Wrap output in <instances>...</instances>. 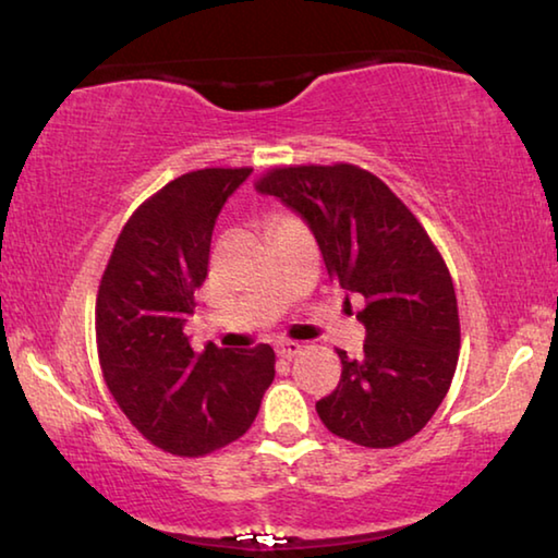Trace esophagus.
<instances>
[{
  "label": "esophagus",
  "mask_w": 558,
  "mask_h": 558,
  "mask_svg": "<svg viewBox=\"0 0 558 558\" xmlns=\"http://www.w3.org/2000/svg\"><path fill=\"white\" fill-rule=\"evenodd\" d=\"M299 353H301V345H299L296 341H281V343L277 345V355H279V359L291 361V359H296Z\"/></svg>",
  "instance_id": "34e87169"
}]
</instances>
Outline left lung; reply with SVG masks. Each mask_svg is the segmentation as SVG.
I'll list each match as a JSON object with an SVG mask.
<instances>
[{
	"label": "left lung",
	"mask_w": 558,
	"mask_h": 558,
	"mask_svg": "<svg viewBox=\"0 0 558 558\" xmlns=\"http://www.w3.org/2000/svg\"><path fill=\"white\" fill-rule=\"evenodd\" d=\"M257 190L301 215L328 274L365 299L363 355L339 351V386L316 403L322 423L363 447L410 440L440 408L460 355L458 296L437 246L386 182L349 162L274 168Z\"/></svg>",
	"instance_id": "left-lung-1"
}]
</instances>
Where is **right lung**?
<instances>
[{"instance_id":"1","label":"right lung","mask_w":558,"mask_h":558,"mask_svg":"<svg viewBox=\"0 0 558 558\" xmlns=\"http://www.w3.org/2000/svg\"><path fill=\"white\" fill-rule=\"evenodd\" d=\"M252 168H205L168 182L118 234L96 299L106 386L145 440L203 458L250 430L274 380V351L195 353L182 333L195 314L219 209Z\"/></svg>"}]
</instances>
